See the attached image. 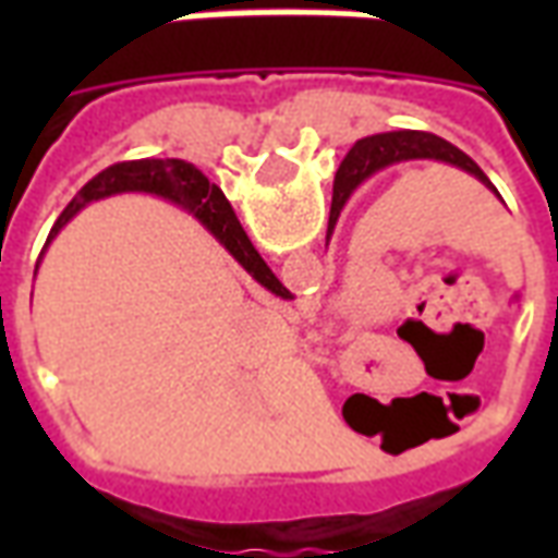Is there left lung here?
<instances>
[{
  "label": "left lung",
  "mask_w": 558,
  "mask_h": 558,
  "mask_svg": "<svg viewBox=\"0 0 558 558\" xmlns=\"http://www.w3.org/2000/svg\"><path fill=\"white\" fill-rule=\"evenodd\" d=\"M400 160H442V163H454L460 170H466L469 175H475L484 187H490L493 194L499 196V191L493 187V182L484 175L475 160L469 158L466 151H460L451 146L448 140L427 134V131H391V134H376V137L359 140L350 148V155L340 163L338 175H335V196H331V215H328V235L335 230V223L340 218V208L347 206L350 194L371 179L374 172L386 170L391 163ZM326 235V239H328Z\"/></svg>",
  "instance_id": "1"
}]
</instances>
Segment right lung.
<instances>
[{"instance_id":"obj_1","label":"right lung","mask_w":558,"mask_h":558,"mask_svg":"<svg viewBox=\"0 0 558 558\" xmlns=\"http://www.w3.org/2000/svg\"><path fill=\"white\" fill-rule=\"evenodd\" d=\"M128 191H143V194H155L170 199L175 206L187 208L203 227H206L215 239H218L227 251H230L239 266L251 275V278L266 287L268 292H275L280 299H290V290L275 278V271L266 266V259L256 254V247L251 244V239L244 235L242 223L232 211L230 199L223 196L218 184H211L196 170L194 163L179 158H143V160H122V163H113L101 170L92 182H86L80 187V194L65 206V211L59 215L56 227L50 230V239L56 232L65 227L68 220L77 215L80 208L89 206L95 199H104V196L113 194H128ZM47 239V242H50ZM44 254V251H41Z\"/></svg>"}]
</instances>
